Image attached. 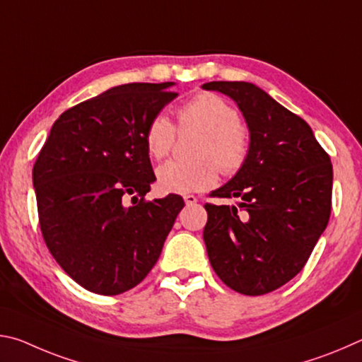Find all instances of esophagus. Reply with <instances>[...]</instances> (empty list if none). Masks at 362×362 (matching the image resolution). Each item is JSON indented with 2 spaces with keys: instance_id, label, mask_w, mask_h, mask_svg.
Returning <instances> with one entry per match:
<instances>
[{
  "instance_id": "34e87169",
  "label": "esophagus",
  "mask_w": 362,
  "mask_h": 362,
  "mask_svg": "<svg viewBox=\"0 0 362 362\" xmlns=\"http://www.w3.org/2000/svg\"><path fill=\"white\" fill-rule=\"evenodd\" d=\"M183 199H185L187 206H193V204L198 203V198H196L194 194H185V196H183Z\"/></svg>"
}]
</instances>
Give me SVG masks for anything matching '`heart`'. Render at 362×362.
I'll use <instances>...</instances> for the list:
<instances>
[{
  "mask_svg": "<svg viewBox=\"0 0 362 362\" xmlns=\"http://www.w3.org/2000/svg\"><path fill=\"white\" fill-rule=\"evenodd\" d=\"M179 129H199L192 161H168L158 169V187L164 193H193L211 188L218 170L223 175L240 173L247 161L250 142L238 110L222 97L201 93L177 110ZM175 126L168 116L156 115L145 131L150 156L164 159L175 144Z\"/></svg>",
  "mask_w": 362,
  "mask_h": 362,
  "instance_id": "obj_1",
  "label": "heart"
}]
</instances>
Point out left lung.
<instances>
[{
  "mask_svg": "<svg viewBox=\"0 0 362 362\" xmlns=\"http://www.w3.org/2000/svg\"><path fill=\"white\" fill-rule=\"evenodd\" d=\"M247 121L250 150L243 169L206 203L209 262L230 289L263 296L302 272L332 209V163L311 127L252 83L212 81Z\"/></svg>",
  "mask_w": 362,
  "mask_h": 362,
  "instance_id": "1",
  "label": "left lung"
}]
</instances>
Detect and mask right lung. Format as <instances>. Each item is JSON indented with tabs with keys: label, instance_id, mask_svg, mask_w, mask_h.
<instances>
[{
	"label": "right lung",
	"instance_id": "obj_1",
	"mask_svg": "<svg viewBox=\"0 0 362 362\" xmlns=\"http://www.w3.org/2000/svg\"><path fill=\"white\" fill-rule=\"evenodd\" d=\"M174 83H129L71 107L33 164L45 243L64 272L100 296L136 287L155 267L185 206L145 199L153 174L145 131L177 97Z\"/></svg>",
	"mask_w": 362,
	"mask_h": 362
}]
</instances>
